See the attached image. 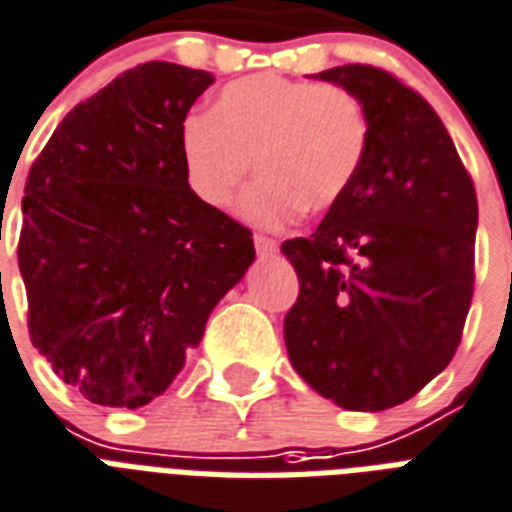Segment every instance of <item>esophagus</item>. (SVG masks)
Listing matches in <instances>:
<instances>
[{
    "mask_svg": "<svg viewBox=\"0 0 512 512\" xmlns=\"http://www.w3.org/2000/svg\"><path fill=\"white\" fill-rule=\"evenodd\" d=\"M256 243V251H259V256H272V253H277V243L275 240H269V237H256L253 240Z\"/></svg>",
    "mask_w": 512,
    "mask_h": 512,
    "instance_id": "34e87169",
    "label": "esophagus"
}]
</instances>
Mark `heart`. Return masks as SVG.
<instances>
[{"label": "heart", "mask_w": 512, "mask_h": 512, "mask_svg": "<svg viewBox=\"0 0 512 512\" xmlns=\"http://www.w3.org/2000/svg\"><path fill=\"white\" fill-rule=\"evenodd\" d=\"M368 144L366 112L342 87L259 74L213 98L208 120L184 122L178 149L186 184L208 208L224 211L251 173L243 216L277 227L304 208L323 213L350 189Z\"/></svg>", "instance_id": "1"}]
</instances>
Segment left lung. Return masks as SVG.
<instances>
[{
	"label": "left lung",
	"instance_id": "1",
	"mask_svg": "<svg viewBox=\"0 0 512 512\" xmlns=\"http://www.w3.org/2000/svg\"><path fill=\"white\" fill-rule=\"evenodd\" d=\"M312 79L358 98L368 144L320 227L280 248L299 275L285 350L323 398L384 411L414 398L457 352L473 299L478 200L422 95L363 63Z\"/></svg>",
	"mask_w": 512,
	"mask_h": 512
}]
</instances>
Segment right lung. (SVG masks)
Here are the masks:
<instances>
[{
    "label": "right lung",
    "mask_w": 512,
    "mask_h": 512,
    "mask_svg": "<svg viewBox=\"0 0 512 512\" xmlns=\"http://www.w3.org/2000/svg\"><path fill=\"white\" fill-rule=\"evenodd\" d=\"M211 85L141 63L74 106L31 165L18 243L31 344L98 406L168 390L256 259L251 232L197 200L181 165L186 114Z\"/></svg>",
    "instance_id": "add662e5"
}]
</instances>
